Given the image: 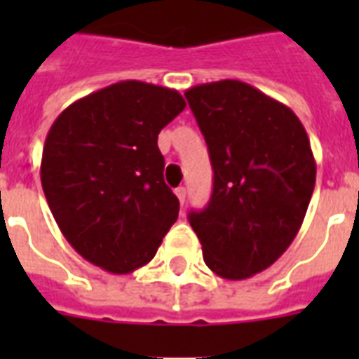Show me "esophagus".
I'll use <instances>...</instances> for the list:
<instances>
[{"instance_id":"34e87169","label":"esophagus","mask_w":359,"mask_h":359,"mask_svg":"<svg viewBox=\"0 0 359 359\" xmlns=\"http://www.w3.org/2000/svg\"><path fill=\"white\" fill-rule=\"evenodd\" d=\"M175 196L179 197L180 205H184V201H186V188H184V186L177 188V190H175Z\"/></svg>"}]
</instances>
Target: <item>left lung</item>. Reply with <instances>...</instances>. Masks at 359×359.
<instances>
[{
  "label": "left lung",
  "mask_w": 359,
  "mask_h": 359,
  "mask_svg": "<svg viewBox=\"0 0 359 359\" xmlns=\"http://www.w3.org/2000/svg\"><path fill=\"white\" fill-rule=\"evenodd\" d=\"M207 141L214 184L201 212L188 214L216 276L248 279L278 261L298 235L317 163L294 111L238 80L184 93Z\"/></svg>",
  "instance_id": "left-lung-1"
}]
</instances>
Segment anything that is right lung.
I'll use <instances>...</instances> for the list:
<instances>
[{
    "label": "right lung",
    "instance_id": "1",
    "mask_svg": "<svg viewBox=\"0 0 359 359\" xmlns=\"http://www.w3.org/2000/svg\"><path fill=\"white\" fill-rule=\"evenodd\" d=\"M186 108L179 91L126 80L76 100L44 141L41 182L63 236L111 273L145 266L179 218L158 134Z\"/></svg>",
    "mask_w": 359,
    "mask_h": 359
}]
</instances>
